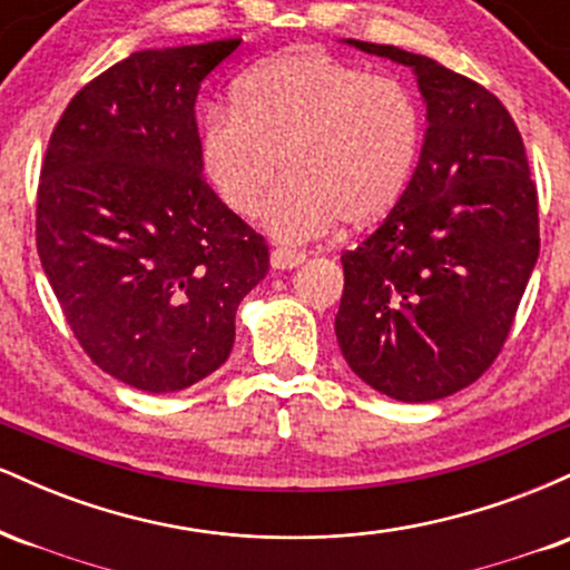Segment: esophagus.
I'll use <instances>...</instances> for the list:
<instances>
[{"mask_svg": "<svg viewBox=\"0 0 570 570\" xmlns=\"http://www.w3.org/2000/svg\"><path fill=\"white\" fill-rule=\"evenodd\" d=\"M305 263V254L303 252H294V248H273L271 252V265L273 271H292V267L303 265Z\"/></svg>", "mask_w": 570, "mask_h": 570, "instance_id": "obj_1", "label": "esophagus"}]
</instances>
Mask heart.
<instances>
[{"label": "heart", "instance_id": "b5f03b06", "mask_svg": "<svg viewBox=\"0 0 570 570\" xmlns=\"http://www.w3.org/2000/svg\"><path fill=\"white\" fill-rule=\"evenodd\" d=\"M426 117L396 77L372 75L322 48H294L257 63L233 85V109L203 122L200 158L217 195L254 217L265 208L278 240L318 238L337 222L367 227L407 193L421 160Z\"/></svg>", "mask_w": 570, "mask_h": 570}]
</instances>
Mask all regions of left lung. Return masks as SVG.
<instances>
[{"label": "left lung", "instance_id": "obj_1", "mask_svg": "<svg viewBox=\"0 0 570 570\" xmlns=\"http://www.w3.org/2000/svg\"><path fill=\"white\" fill-rule=\"evenodd\" d=\"M348 45L415 71L429 128L404 198L340 257L335 335L372 389L434 402L472 385L507 343L539 259V198L490 90L394 45Z\"/></svg>", "mask_w": 570, "mask_h": 570}]
</instances>
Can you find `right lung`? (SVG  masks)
<instances>
[{"label":"right lung","mask_w":570,"mask_h":570,"mask_svg":"<svg viewBox=\"0 0 570 570\" xmlns=\"http://www.w3.org/2000/svg\"><path fill=\"white\" fill-rule=\"evenodd\" d=\"M240 39L139 50L69 101L37 189V252L104 372L171 394L219 370L235 311L271 267L203 179L195 98Z\"/></svg>","instance_id":"1"}]
</instances>
